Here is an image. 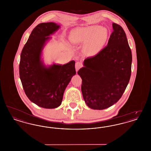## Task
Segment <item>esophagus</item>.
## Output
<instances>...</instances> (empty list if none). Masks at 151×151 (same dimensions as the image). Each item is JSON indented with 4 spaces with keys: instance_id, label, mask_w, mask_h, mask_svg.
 <instances>
[{
    "instance_id": "obj_1",
    "label": "esophagus",
    "mask_w": 151,
    "mask_h": 151,
    "mask_svg": "<svg viewBox=\"0 0 151 151\" xmlns=\"http://www.w3.org/2000/svg\"><path fill=\"white\" fill-rule=\"evenodd\" d=\"M82 67V64L80 62H76L75 64V68H76V72L79 70V69Z\"/></svg>"
}]
</instances>
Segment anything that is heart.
Listing matches in <instances>:
<instances>
[{"label": "heart", "instance_id": "1", "mask_svg": "<svg viewBox=\"0 0 151 151\" xmlns=\"http://www.w3.org/2000/svg\"><path fill=\"white\" fill-rule=\"evenodd\" d=\"M108 36V31L105 28L97 25L91 26L78 32L75 42L84 44L89 42L91 49L94 52H97L105 43Z\"/></svg>", "mask_w": 151, "mask_h": 151}]
</instances>
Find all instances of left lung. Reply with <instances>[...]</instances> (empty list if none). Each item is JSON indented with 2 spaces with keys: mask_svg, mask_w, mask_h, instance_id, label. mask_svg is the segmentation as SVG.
<instances>
[{
  "mask_svg": "<svg viewBox=\"0 0 151 151\" xmlns=\"http://www.w3.org/2000/svg\"><path fill=\"white\" fill-rule=\"evenodd\" d=\"M112 26L108 45L86 59L78 72L82 79L83 99L94 110H103L117 102L131 76L132 53L126 33L119 25L113 23Z\"/></svg>",
  "mask_w": 151,
  "mask_h": 151,
  "instance_id": "8db88e82",
  "label": "left lung"
}]
</instances>
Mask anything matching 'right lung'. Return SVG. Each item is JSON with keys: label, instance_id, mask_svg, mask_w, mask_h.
I'll return each instance as SVG.
<instances>
[{"label": "right lung", "instance_id": "1", "mask_svg": "<svg viewBox=\"0 0 151 151\" xmlns=\"http://www.w3.org/2000/svg\"><path fill=\"white\" fill-rule=\"evenodd\" d=\"M60 26L52 22L38 24L22 50L20 78L24 92L32 102L46 109L59 106L66 88L76 74L75 62L46 65L42 59L45 45Z\"/></svg>", "mask_w": 151, "mask_h": 151}]
</instances>
